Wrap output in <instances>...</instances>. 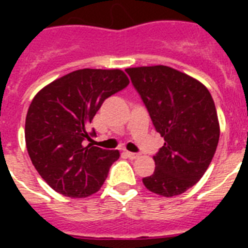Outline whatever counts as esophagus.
<instances>
[{
  "label": "esophagus",
  "instance_id": "1",
  "mask_svg": "<svg viewBox=\"0 0 248 248\" xmlns=\"http://www.w3.org/2000/svg\"><path fill=\"white\" fill-rule=\"evenodd\" d=\"M124 149H126V152H128V153H131V151H130V148H128L127 145H126V147H124Z\"/></svg>",
  "mask_w": 248,
  "mask_h": 248
}]
</instances>
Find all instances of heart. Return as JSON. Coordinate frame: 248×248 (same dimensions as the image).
Wrapping results in <instances>:
<instances>
[{"label": "heart", "mask_w": 248, "mask_h": 248, "mask_svg": "<svg viewBox=\"0 0 248 248\" xmlns=\"http://www.w3.org/2000/svg\"><path fill=\"white\" fill-rule=\"evenodd\" d=\"M135 113H138V114H144V109L143 108H136Z\"/></svg>", "instance_id": "b5f03b06"}]
</instances>
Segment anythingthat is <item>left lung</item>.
<instances>
[{
    "label": "left lung",
    "instance_id": "8db88e82",
    "mask_svg": "<svg viewBox=\"0 0 248 248\" xmlns=\"http://www.w3.org/2000/svg\"><path fill=\"white\" fill-rule=\"evenodd\" d=\"M124 79L120 69H79L33 97L25 118V145L34 169L59 194L93 196L120 158L117 149L101 148L93 140L96 134L89 124L105 99L126 86Z\"/></svg>",
    "mask_w": 248,
    "mask_h": 248
}]
</instances>
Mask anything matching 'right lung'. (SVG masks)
<instances>
[{
  "mask_svg": "<svg viewBox=\"0 0 248 248\" xmlns=\"http://www.w3.org/2000/svg\"><path fill=\"white\" fill-rule=\"evenodd\" d=\"M127 73L165 140L153 155L155 172L143 184L158 196L183 194L203 176L219 143L211 95L203 85L165 65L130 68Z\"/></svg>",
  "mask_w": 248,
  "mask_h": 248,
  "instance_id": "obj_1",
  "label": "right lung"
}]
</instances>
